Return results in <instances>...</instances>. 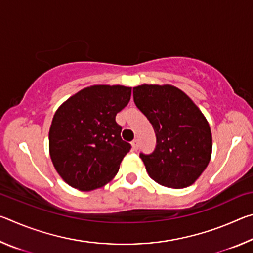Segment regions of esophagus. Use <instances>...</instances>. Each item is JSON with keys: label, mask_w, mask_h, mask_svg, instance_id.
Here are the masks:
<instances>
[{"label": "esophagus", "mask_w": 253, "mask_h": 253, "mask_svg": "<svg viewBox=\"0 0 253 253\" xmlns=\"http://www.w3.org/2000/svg\"><path fill=\"white\" fill-rule=\"evenodd\" d=\"M131 146H132V149H134V151H137V149H138V147H139L138 139L135 138L134 140H132V142H131Z\"/></svg>", "instance_id": "obj_1"}]
</instances>
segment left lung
I'll list each match as a JSON object with an SVG mask.
<instances>
[{
	"label": "left lung",
	"mask_w": 253,
	"mask_h": 253,
	"mask_svg": "<svg viewBox=\"0 0 253 253\" xmlns=\"http://www.w3.org/2000/svg\"><path fill=\"white\" fill-rule=\"evenodd\" d=\"M132 96L156 135L155 149L139 154L148 175L163 186H190L211 158L208 121L191 98L173 85L142 84L132 89Z\"/></svg>",
	"instance_id": "left-lung-1"
}]
</instances>
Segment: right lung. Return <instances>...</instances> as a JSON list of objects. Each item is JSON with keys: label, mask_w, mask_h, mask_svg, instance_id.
<instances>
[{"label": "right lung", "mask_w": 253, "mask_h": 253, "mask_svg": "<svg viewBox=\"0 0 253 253\" xmlns=\"http://www.w3.org/2000/svg\"><path fill=\"white\" fill-rule=\"evenodd\" d=\"M131 88L91 85L55 111L49 131L50 156L63 181L80 191L114 178L131 145L122 139L116 115L128 105Z\"/></svg>", "instance_id": "1"}]
</instances>
